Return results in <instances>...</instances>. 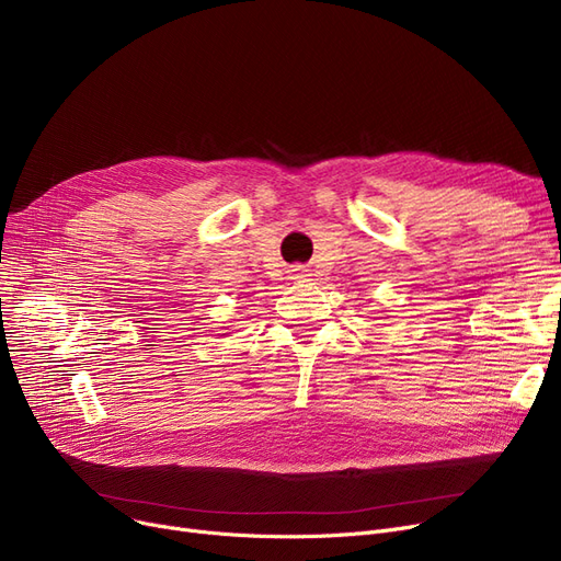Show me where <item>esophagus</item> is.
<instances>
[{"instance_id": "esophagus-1", "label": "esophagus", "mask_w": 561, "mask_h": 561, "mask_svg": "<svg viewBox=\"0 0 561 561\" xmlns=\"http://www.w3.org/2000/svg\"><path fill=\"white\" fill-rule=\"evenodd\" d=\"M288 277H290V279H296V282H302V279L311 277V273L305 268V265H290Z\"/></svg>"}]
</instances>
